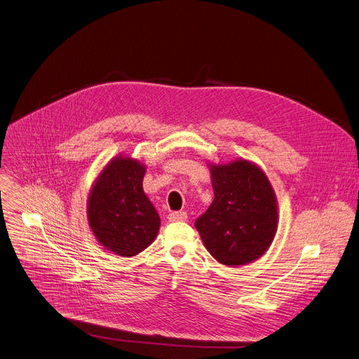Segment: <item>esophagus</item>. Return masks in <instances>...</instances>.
<instances>
[{
  "label": "esophagus",
  "instance_id": "esophagus-1",
  "mask_svg": "<svg viewBox=\"0 0 359 359\" xmlns=\"http://www.w3.org/2000/svg\"><path fill=\"white\" fill-rule=\"evenodd\" d=\"M186 219H187L186 212H172V213H169V220L170 222H183Z\"/></svg>",
  "mask_w": 359,
  "mask_h": 359
}]
</instances>
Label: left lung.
Returning a JSON list of instances; mask_svg holds the SVG:
<instances>
[{
	"instance_id": "obj_1",
	"label": "left lung",
	"mask_w": 359,
	"mask_h": 359,
	"mask_svg": "<svg viewBox=\"0 0 359 359\" xmlns=\"http://www.w3.org/2000/svg\"><path fill=\"white\" fill-rule=\"evenodd\" d=\"M215 199L194 222L217 262L246 265L271 246L278 226V206L265 173L246 160L212 166Z\"/></svg>"
}]
</instances>
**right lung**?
<instances>
[{"label":"right lung","mask_w":359,"mask_h":359,"mask_svg":"<svg viewBox=\"0 0 359 359\" xmlns=\"http://www.w3.org/2000/svg\"><path fill=\"white\" fill-rule=\"evenodd\" d=\"M144 166L118 157L109 163L88 199V224L106 249L135 256L156 238L160 217L143 191Z\"/></svg>","instance_id":"right-lung-1"}]
</instances>
